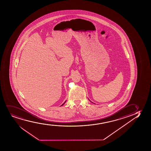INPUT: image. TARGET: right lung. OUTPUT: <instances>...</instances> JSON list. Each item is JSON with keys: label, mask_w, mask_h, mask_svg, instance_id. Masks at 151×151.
I'll list each match as a JSON object with an SVG mask.
<instances>
[{"label": "right lung", "mask_w": 151, "mask_h": 151, "mask_svg": "<svg viewBox=\"0 0 151 151\" xmlns=\"http://www.w3.org/2000/svg\"><path fill=\"white\" fill-rule=\"evenodd\" d=\"M66 101H65V102H64V103H63V104H62V105H61V106H63V105H64V104H65V103H66Z\"/></svg>", "instance_id": "1"}]
</instances>
